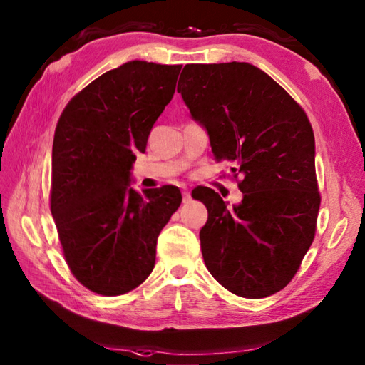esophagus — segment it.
I'll list each match as a JSON object with an SVG mask.
<instances>
[{
    "label": "esophagus",
    "mask_w": 365,
    "mask_h": 365,
    "mask_svg": "<svg viewBox=\"0 0 365 365\" xmlns=\"http://www.w3.org/2000/svg\"><path fill=\"white\" fill-rule=\"evenodd\" d=\"M182 196H183V204H188L191 200V195H190V191L187 188L182 190Z\"/></svg>",
    "instance_id": "obj_1"
}]
</instances>
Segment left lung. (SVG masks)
Segmentation results:
<instances>
[{"label": "left lung", "mask_w": 365, "mask_h": 365, "mask_svg": "<svg viewBox=\"0 0 365 365\" xmlns=\"http://www.w3.org/2000/svg\"><path fill=\"white\" fill-rule=\"evenodd\" d=\"M177 92L205 127L215 158L242 175L238 205L207 187L196 195L208 210L199 234L205 267L238 297H269L297 274L315 237L322 197L311 122L247 63L187 64Z\"/></svg>", "instance_id": "obj_1"}]
</instances>
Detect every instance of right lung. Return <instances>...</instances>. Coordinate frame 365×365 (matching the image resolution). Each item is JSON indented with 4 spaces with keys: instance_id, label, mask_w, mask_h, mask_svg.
I'll list each match as a JSON object with an SVG mask.
<instances>
[{
    "instance_id": "right-lung-1",
    "label": "right lung",
    "mask_w": 365,
    "mask_h": 365,
    "mask_svg": "<svg viewBox=\"0 0 365 365\" xmlns=\"http://www.w3.org/2000/svg\"><path fill=\"white\" fill-rule=\"evenodd\" d=\"M182 66L130 61L80 91L58 120L50 208L64 259L91 292L118 297L152 273L157 238L180 207L173 185L130 187L138 152L170 102Z\"/></svg>"
}]
</instances>
